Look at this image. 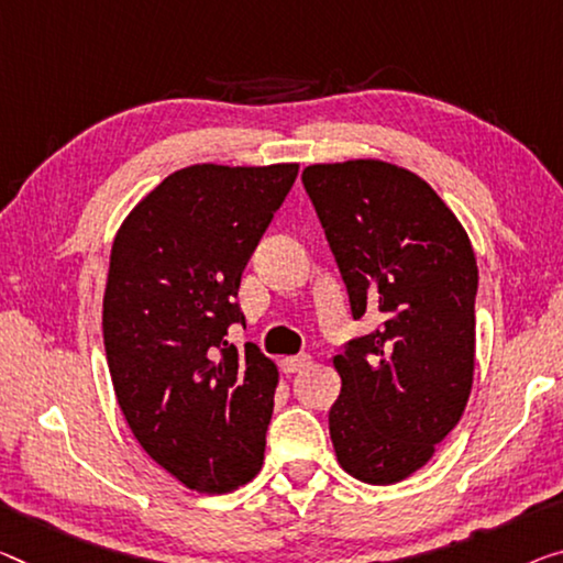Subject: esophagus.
<instances>
[{
    "label": "esophagus",
    "instance_id": "34e87169",
    "mask_svg": "<svg viewBox=\"0 0 563 563\" xmlns=\"http://www.w3.org/2000/svg\"><path fill=\"white\" fill-rule=\"evenodd\" d=\"M307 365H309V354H294V357L282 360V369L287 372V375H294V372L305 369Z\"/></svg>",
    "mask_w": 563,
    "mask_h": 563
}]
</instances>
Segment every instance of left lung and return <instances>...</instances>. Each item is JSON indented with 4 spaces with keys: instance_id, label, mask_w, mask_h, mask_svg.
<instances>
[{
    "instance_id": "8db88e82",
    "label": "left lung",
    "mask_w": 563,
    "mask_h": 563,
    "mask_svg": "<svg viewBox=\"0 0 563 563\" xmlns=\"http://www.w3.org/2000/svg\"><path fill=\"white\" fill-rule=\"evenodd\" d=\"M350 294L377 330L334 357L336 461L390 486L426 465L468 402L478 266L455 213L415 173L385 161L317 163L301 173Z\"/></svg>"
}]
</instances>
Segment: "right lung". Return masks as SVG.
<instances>
[{"instance_id":"add662e5","label":"right lung","mask_w":563,"mask_h":563,"mask_svg":"<svg viewBox=\"0 0 563 563\" xmlns=\"http://www.w3.org/2000/svg\"><path fill=\"white\" fill-rule=\"evenodd\" d=\"M297 163L180 168L118 229L102 340L137 443L198 493H229L264 463L276 365L227 342L246 324L241 272L291 191Z\"/></svg>"}]
</instances>
